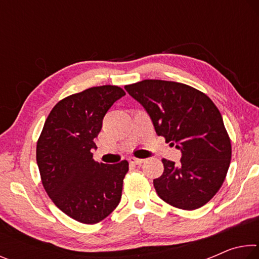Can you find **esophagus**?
Segmentation results:
<instances>
[{
	"mask_svg": "<svg viewBox=\"0 0 259 259\" xmlns=\"http://www.w3.org/2000/svg\"><path fill=\"white\" fill-rule=\"evenodd\" d=\"M129 162L130 163H133V164H142L144 161V159H137V157H134V156H131V157H129Z\"/></svg>",
	"mask_w": 259,
	"mask_h": 259,
	"instance_id": "esophagus-1",
	"label": "esophagus"
}]
</instances>
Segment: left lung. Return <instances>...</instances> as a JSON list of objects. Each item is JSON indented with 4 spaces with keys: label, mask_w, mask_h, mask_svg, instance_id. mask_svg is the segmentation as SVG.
Instances as JSON below:
<instances>
[{
    "label": "left lung",
    "mask_w": 259,
    "mask_h": 259,
    "mask_svg": "<svg viewBox=\"0 0 259 259\" xmlns=\"http://www.w3.org/2000/svg\"><path fill=\"white\" fill-rule=\"evenodd\" d=\"M150 114L156 134L182 151L178 164L162 159L153 181L157 195L172 207L195 210L211 200L231 163V139L221 112L207 95L184 83L144 80L124 87Z\"/></svg>",
    "instance_id": "left-lung-1"
}]
</instances>
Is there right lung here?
Wrapping results in <instances>:
<instances>
[{
	"label": "right lung",
	"instance_id": "1",
	"mask_svg": "<svg viewBox=\"0 0 259 259\" xmlns=\"http://www.w3.org/2000/svg\"><path fill=\"white\" fill-rule=\"evenodd\" d=\"M124 95L117 85H100L61 99L37 139L43 187L61 211L83 224H97L120 203L128 161L99 163L91 148L105 114Z\"/></svg>",
	"mask_w": 259,
	"mask_h": 259
}]
</instances>
